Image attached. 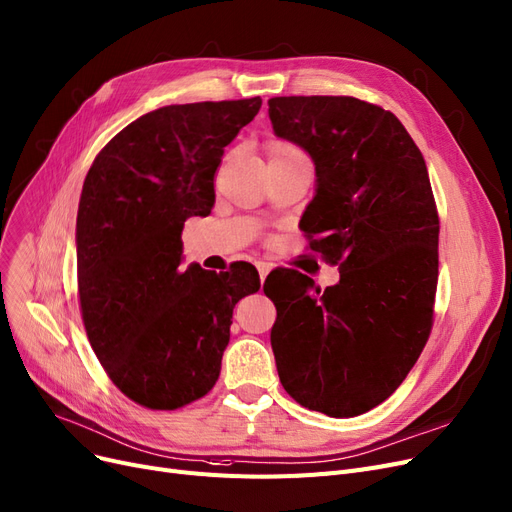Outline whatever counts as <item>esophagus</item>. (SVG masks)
Instances as JSON below:
<instances>
[{
	"label": "esophagus",
	"instance_id": "esophagus-1",
	"mask_svg": "<svg viewBox=\"0 0 512 512\" xmlns=\"http://www.w3.org/2000/svg\"><path fill=\"white\" fill-rule=\"evenodd\" d=\"M256 269H258V275H260V281H264L267 279V275H269V271H271V267L267 262H256Z\"/></svg>",
	"mask_w": 512,
	"mask_h": 512
}]
</instances>
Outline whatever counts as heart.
Masks as SVG:
<instances>
[{"mask_svg": "<svg viewBox=\"0 0 512 512\" xmlns=\"http://www.w3.org/2000/svg\"><path fill=\"white\" fill-rule=\"evenodd\" d=\"M267 157H269V163H277V161L304 157V153L296 145H292V142L277 140V142H271V145L267 147Z\"/></svg>", "mask_w": 512, "mask_h": 512, "instance_id": "heart-1", "label": "heart"}]
</instances>
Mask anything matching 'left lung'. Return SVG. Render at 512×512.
<instances>
[{
  "instance_id": "left-lung-1",
  "label": "left lung",
  "mask_w": 512,
  "mask_h": 512,
  "mask_svg": "<svg viewBox=\"0 0 512 512\" xmlns=\"http://www.w3.org/2000/svg\"><path fill=\"white\" fill-rule=\"evenodd\" d=\"M269 117L315 163L300 229L340 264L325 290L292 269L264 281L279 380L309 410L359 416L397 391L431 334L439 216L426 163L391 111L353 96H275Z\"/></svg>"
}]
</instances>
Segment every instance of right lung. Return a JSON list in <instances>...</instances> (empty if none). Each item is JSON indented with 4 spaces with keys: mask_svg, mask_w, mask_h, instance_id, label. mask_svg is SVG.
<instances>
[{
    "mask_svg": "<svg viewBox=\"0 0 512 512\" xmlns=\"http://www.w3.org/2000/svg\"><path fill=\"white\" fill-rule=\"evenodd\" d=\"M260 96L170 105L138 117L102 149L77 210V290L88 340L121 393L176 410L220 374L235 304L260 290L248 262L180 269L182 229L214 206L224 147Z\"/></svg>",
    "mask_w": 512,
    "mask_h": 512,
    "instance_id": "right-lung-1",
    "label": "right lung"
}]
</instances>
